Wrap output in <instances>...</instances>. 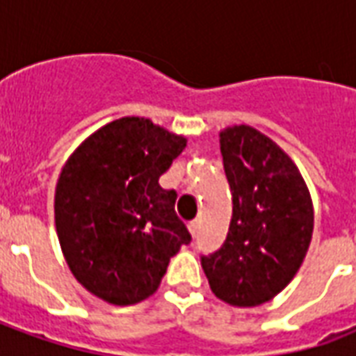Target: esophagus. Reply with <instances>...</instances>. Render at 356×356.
Here are the masks:
<instances>
[{
    "label": "esophagus",
    "instance_id": "obj_1",
    "mask_svg": "<svg viewBox=\"0 0 356 356\" xmlns=\"http://www.w3.org/2000/svg\"><path fill=\"white\" fill-rule=\"evenodd\" d=\"M198 229H200V223H198V221H191V223H188V231H191L193 236L198 234Z\"/></svg>",
    "mask_w": 356,
    "mask_h": 356
}]
</instances>
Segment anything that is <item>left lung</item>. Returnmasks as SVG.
<instances>
[{"mask_svg":"<svg viewBox=\"0 0 356 356\" xmlns=\"http://www.w3.org/2000/svg\"><path fill=\"white\" fill-rule=\"evenodd\" d=\"M232 217L223 246L200 255L211 291L255 307L282 291L305 259L313 204L301 173L276 143L250 125L219 135Z\"/></svg>","mask_w":356,"mask_h":356,"instance_id":"1","label":"left lung"}]
</instances>
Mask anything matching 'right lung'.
<instances>
[{
  "instance_id": "1",
  "label": "right lung",
  "mask_w": 356,
  "mask_h": 356,
  "mask_svg": "<svg viewBox=\"0 0 356 356\" xmlns=\"http://www.w3.org/2000/svg\"><path fill=\"white\" fill-rule=\"evenodd\" d=\"M185 137L145 118L110 122L76 148L58 177L55 225L78 282L112 305L152 296L170 259L191 244L175 191L158 179Z\"/></svg>"
}]
</instances>
